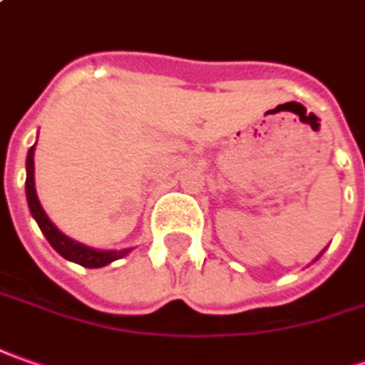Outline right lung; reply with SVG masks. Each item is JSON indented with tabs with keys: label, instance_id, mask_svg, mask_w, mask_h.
<instances>
[{
	"label": "right lung",
	"instance_id": "obj_1",
	"mask_svg": "<svg viewBox=\"0 0 365 365\" xmlns=\"http://www.w3.org/2000/svg\"><path fill=\"white\" fill-rule=\"evenodd\" d=\"M36 147V145H34ZM34 147H30L28 151V159H26V197H28V206L32 212L34 220L38 222L40 230L46 236V240L52 245V248L56 250L60 257H64L66 260H72L81 267L86 269H101L107 267L113 260H119L125 255L131 252V248H123V250H96L91 246H84L76 240L68 238L66 234H62L56 226L52 224V220L46 216L44 207L38 200L36 194V182H34Z\"/></svg>",
	"mask_w": 365,
	"mask_h": 365
}]
</instances>
